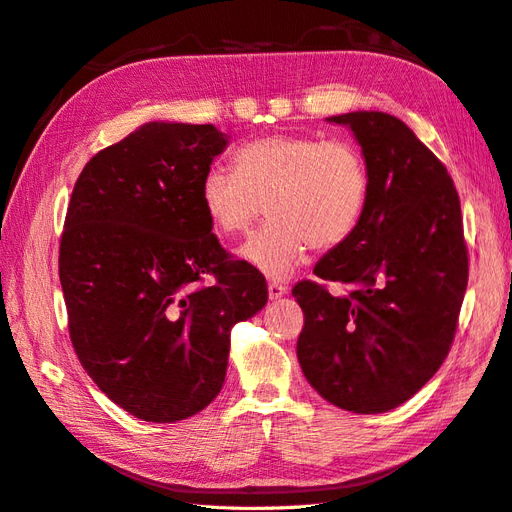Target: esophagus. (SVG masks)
<instances>
[{"label": "esophagus", "mask_w": 512, "mask_h": 512, "mask_svg": "<svg viewBox=\"0 0 512 512\" xmlns=\"http://www.w3.org/2000/svg\"><path fill=\"white\" fill-rule=\"evenodd\" d=\"M267 288H269V297H271V299L284 297V294L288 292V286H286V284H282V282H275V280H271V282L267 284Z\"/></svg>", "instance_id": "esophagus-1"}]
</instances>
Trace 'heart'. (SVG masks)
<instances>
[{"label": "heart", "instance_id": "1", "mask_svg": "<svg viewBox=\"0 0 512 512\" xmlns=\"http://www.w3.org/2000/svg\"><path fill=\"white\" fill-rule=\"evenodd\" d=\"M235 168L211 164L200 181V205L211 228L235 237L262 211L269 222L247 239L241 256L269 277H286L316 250L352 237L369 200V168L344 138L271 134L243 145Z\"/></svg>", "mask_w": 512, "mask_h": 512}]
</instances>
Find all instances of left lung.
I'll list each match as a JSON object with an SVG mask.
<instances>
[{
    "instance_id": "obj_1",
    "label": "left lung",
    "mask_w": 512,
    "mask_h": 512,
    "mask_svg": "<svg viewBox=\"0 0 512 512\" xmlns=\"http://www.w3.org/2000/svg\"><path fill=\"white\" fill-rule=\"evenodd\" d=\"M354 132L369 200L352 237L292 297L303 309L297 356L333 406L393 410L436 374L453 346L468 286L461 207L446 166L404 121L380 111L329 117ZM335 281L344 295L326 288Z\"/></svg>"
}]
</instances>
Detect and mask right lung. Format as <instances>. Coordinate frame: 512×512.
<instances>
[{"label": "right lung", "mask_w": 512, "mask_h": 512, "mask_svg": "<svg viewBox=\"0 0 512 512\" xmlns=\"http://www.w3.org/2000/svg\"><path fill=\"white\" fill-rule=\"evenodd\" d=\"M224 147L211 123H145L85 164L68 203L59 280L70 342L100 391L149 423L211 404L232 324L269 297L265 275L224 250L200 205Z\"/></svg>", "instance_id": "1"}]
</instances>
